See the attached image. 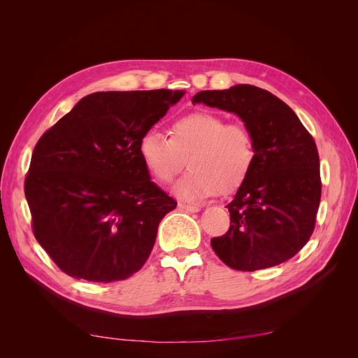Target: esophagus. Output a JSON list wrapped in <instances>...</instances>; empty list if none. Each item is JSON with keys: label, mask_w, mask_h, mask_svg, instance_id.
<instances>
[{"label": "esophagus", "mask_w": 358, "mask_h": 358, "mask_svg": "<svg viewBox=\"0 0 358 358\" xmlns=\"http://www.w3.org/2000/svg\"><path fill=\"white\" fill-rule=\"evenodd\" d=\"M179 208L185 212H189V213H196V212H200V208L199 206H194V204H187V203H179Z\"/></svg>", "instance_id": "1"}]
</instances>
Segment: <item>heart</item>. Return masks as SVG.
<instances>
[{
	"label": "heart",
	"mask_w": 358,
	"mask_h": 358,
	"mask_svg": "<svg viewBox=\"0 0 358 358\" xmlns=\"http://www.w3.org/2000/svg\"><path fill=\"white\" fill-rule=\"evenodd\" d=\"M138 155L158 182L170 183L188 159L189 171L173 188L185 201H201L239 188L255 161L254 137L242 124H225L212 112L176 119L170 137L149 129L138 142Z\"/></svg>",
	"instance_id": "b5f03b06"
}]
</instances>
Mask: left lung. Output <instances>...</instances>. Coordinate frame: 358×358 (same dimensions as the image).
I'll list each match as a JSON object with an SVG mask.
<instances>
[{"label": "left lung", "mask_w": 358, "mask_h": 358, "mask_svg": "<svg viewBox=\"0 0 358 358\" xmlns=\"http://www.w3.org/2000/svg\"><path fill=\"white\" fill-rule=\"evenodd\" d=\"M192 104L237 115L255 145L252 170L225 206L230 229L210 241L215 254L243 272L287 262L309 241L321 200L312 136L284 101L252 85L201 91Z\"/></svg>", "instance_id": "obj_1"}]
</instances>
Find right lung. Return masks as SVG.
Wrapping results in <instances>:
<instances>
[{"label": "right lung", "mask_w": 358, "mask_h": 358, "mask_svg": "<svg viewBox=\"0 0 358 358\" xmlns=\"http://www.w3.org/2000/svg\"><path fill=\"white\" fill-rule=\"evenodd\" d=\"M183 95L94 92L41 136L25 197L37 242L64 273L113 282L146 263L176 201L150 180L138 142Z\"/></svg>", "instance_id": "obj_1"}]
</instances>
